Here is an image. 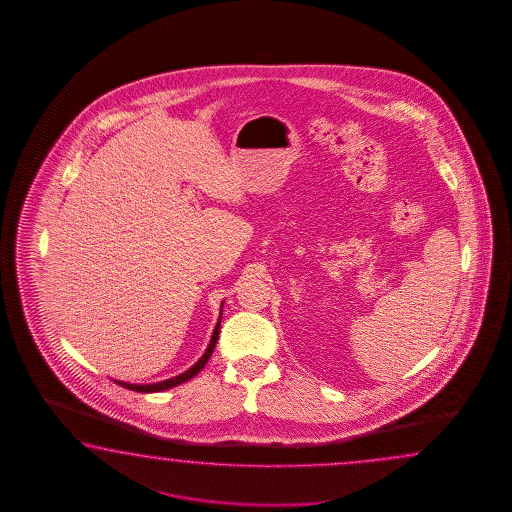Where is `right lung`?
Masks as SVG:
<instances>
[{
    "label": "right lung",
    "mask_w": 512,
    "mask_h": 512,
    "mask_svg": "<svg viewBox=\"0 0 512 512\" xmlns=\"http://www.w3.org/2000/svg\"><path fill=\"white\" fill-rule=\"evenodd\" d=\"M219 337V322L216 329H214V335H212V340H210V344H208L207 351H205V355L201 357V359L197 360L196 366H192L190 370L185 371V373H181V375H177L174 379H168V381L157 382V384H128V382H119L120 386H124V388H128L131 392H139V393H152V392H163V390H168V388H174L177 384H183V382L188 381V379H192V377H196L199 371L205 368V364H207L208 359H210V355H212V351L216 348V342H218Z\"/></svg>",
    "instance_id": "add662e5"
}]
</instances>
